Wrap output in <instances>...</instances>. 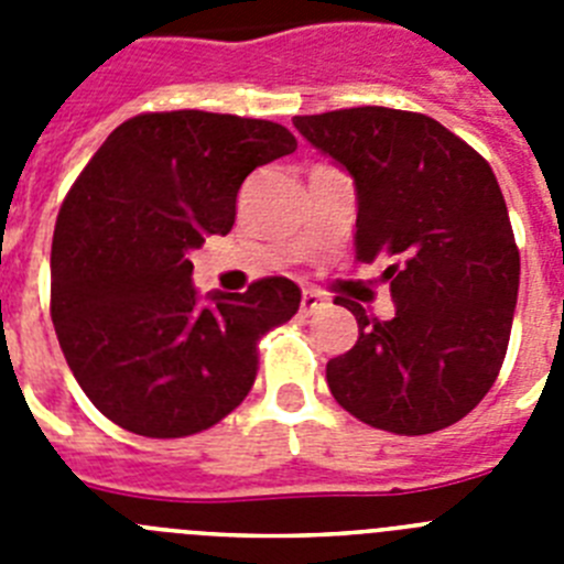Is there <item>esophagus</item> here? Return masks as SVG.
I'll use <instances>...</instances> for the list:
<instances>
[{
  "label": "esophagus",
  "mask_w": 564,
  "mask_h": 564,
  "mask_svg": "<svg viewBox=\"0 0 564 564\" xmlns=\"http://www.w3.org/2000/svg\"><path fill=\"white\" fill-rule=\"evenodd\" d=\"M325 305L327 302L322 299V293H316V291H305V296H302V313H316V311H322Z\"/></svg>",
  "instance_id": "obj_1"
}]
</instances>
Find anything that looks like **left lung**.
Wrapping results in <instances>:
<instances>
[{
  "mask_svg": "<svg viewBox=\"0 0 564 564\" xmlns=\"http://www.w3.org/2000/svg\"><path fill=\"white\" fill-rule=\"evenodd\" d=\"M293 127L356 183V259L390 265L395 316H356L352 350L327 387L376 430L430 435L486 398L508 350L520 251L486 158L421 112L352 107L296 115Z\"/></svg>",
  "mask_w": 564,
  "mask_h": 564,
  "instance_id": "obj_1",
  "label": "left lung"
}]
</instances>
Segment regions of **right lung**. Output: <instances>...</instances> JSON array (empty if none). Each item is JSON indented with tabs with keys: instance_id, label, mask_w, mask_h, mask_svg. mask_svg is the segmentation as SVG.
<instances>
[{
	"instance_id": "add662e5",
	"label": "right lung",
	"mask_w": 564,
	"mask_h": 564,
	"mask_svg": "<svg viewBox=\"0 0 564 564\" xmlns=\"http://www.w3.org/2000/svg\"><path fill=\"white\" fill-rule=\"evenodd\" d=\"M293 149L273 121L143 112L109 134L67 192L50 316L84 395L121 430L197 435L251 392L259 338L299 311L302 291L265 276L203 307L188 251L226 237L242 181Z\"/></svg>"
}]
</instances>
